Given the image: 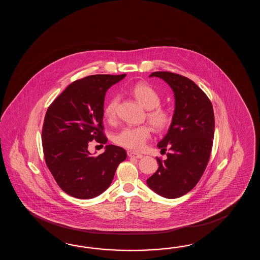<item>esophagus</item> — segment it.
<instances>
[{
    "label": "esophagus",
    "instance_id": "esophagus-1",
    "mask_svg": "<svg viewBox=\"0 0 260 260\" xmlns=\"http://www.w3.org/2000/svg\"><path fill=\"white\" fill-rule=\"evenodd\" d=\"M128 156L131 157V158H137V159H140V158L143 157V155L139 154V153H137V152H134V151H129L128 152Z\"/></svg>",
    "mask_w": 260,
    "mask_h": 260
}]
</instances>
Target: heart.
I'll list each match as a JSON object with an SVG mask.
<instances>
[{"label": "heart", "mask_w": 260, "mask_h": 260, "mask_svg": "<svg viewBox=\"0 0 260 260\" xmlns=\"http://www.w3.org/2000/svg\"><path fill=\"white\" fill-rule=\"evenodd\" d=\"M131 93L146 110H149L148 119L153 127L157 130H164L170 125L171 113L159 107L160 95L151 86L146 83H138L131 89ZM118 102L119 98L113 96L105 106L104 116L108 121H113L116 118ZM150 136L151 130L147 125L127 126L117 133L114 137V142L131 150H141Z\"/></svg>", "instance_id": "heart-1"}]
</instances>
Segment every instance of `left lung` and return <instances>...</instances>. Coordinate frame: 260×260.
Wrapping results in <instances>:
<instances>
[{
    "label": "left lung",
    "instance_id": "left-lung-1",
    "mask_svg": "<svg viewBox=\"0 0 260 260\" xmlns=\"http://www.w3.org/2000/svg\"><path fill=\"white\" fill-rule=\"evenodd\" d=\"M174 92L175 111L167 134L157 145L167 159L156 158L159 167L147 179L155 193L176 199L196 186L205 172L213 145L215 117L205 92L188 78L173 72H152Z\"/></svg>",
    "mask_w": 260,
    "mask_h": 260
}]
</instances>
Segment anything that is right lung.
I'll use <instances>...</instances> for the list:
<instances>
[{"instance_id": "1", "label": "right lung", "mask_w": 260, "mask_h": 260, "mask_svg": "<svg viewBox=\"0 0 260 260\" xmlns=\"http://www.w3.org/2000/svg\"><path fill=\"white\" fill-rule=\"evenodd\" d=\"M125 76L98 74L75 81L46 111L42 132L45 162L61 189L72 197L92 199L103 193L126 159V151L114 145H107L98 156L88 150L93 139L107 143L105 94Z\"/></svg>"}]
</instances>
